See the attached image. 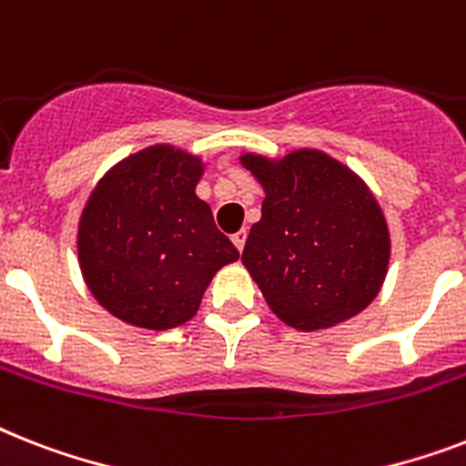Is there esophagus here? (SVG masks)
I'll return each mask as SVG.
<instances>
[{
  "label": "esophagus",
  "mask_w": 466,
  "mask_h": 466,
  "mask_svg": "<svg viewBox=\"0 0 466 466\" xmlns=\"http://www.w3.org/2000/svg\"><path fill=\"white\" fill-rule=\"evenodd\" d=\"M232 241H234V246H237V248H239V251H244V244H246V229H241V232L234 234Z\"/></svg>",
  "instance_id": "34e87169"
}]
</instances>
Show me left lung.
Segmentation results:
<instances>
[{"mask_svg":"<svg viewBox=\"0 0 466 466\" xmlns=\"http://www.w3.org/2000/svg\"><path fill=\"white\" fill-rule=\"evenodd\" d=\"M241 165L266 191L241 263L272 313L320 330L364 311L390 260L388 222L364 181L309 147L282 160L246 153Z\"/></svg>","mask_w":466,"mask_h":466,"instance_id":"left-lung-1","label":"left lung"}]
</instances>
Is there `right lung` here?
I'll use <instances>...</instances> for the list:
<instances>
[{
	"label": "right lung",
	"instance_id": "right-lung-1",
	"mask_svg": "<svg viewBox=\"0 0 466 466\" xmlns=\"http://www.w3.org/2000/svg\"><path fill=\"white\" fill-rule=\"evenodd\" d=\"M200 174L196 155L150 146L109 169L83 208V279L124 323L147 330L187 323L215 272L239 258L196 196Z\"/></svg>",
	"mask_w": 466,
	"mask_h": 466
}]
</instances>
